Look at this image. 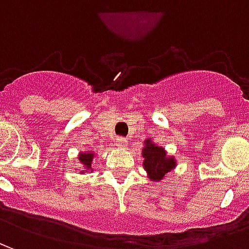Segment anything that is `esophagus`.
Instances as JSON below:
<instances>
[{"label": "esophagus", "instance_id": "34e87169", "mask_svg": "<svg viewBox=\"0 0 249 249\" xmlns=\"http://www.w3.org/2000/svg\"><path fill=\"white\" fill-rule=\"evenodd\" d=\"M114 144L119 146V148H124V146H126V139L125 137H116Z\"/></svg>", "mask_w": 249, "mask_h": 249}]
</instances>
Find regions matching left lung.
<instances>
[{"mask_svg": "<svg viewBox=\"0 0 249 249\" xmlns=\"http://www.w3.org/2000/svg\"><path fill=\"white\" fill-rule=\"evenodd\" d=\"M142 157L145 159L144 168L153 181L161 180L176 165L175 160L172 157L167 156V153L161 146L152 144L149 142V140H146L145 146L142 149Z\"/></svg>", "mask_w": 249, "mask_h": 249, "instance_id": "obj_1", "label": "left lung"}]
</instances>
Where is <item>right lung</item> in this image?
Segmentation results:
<instances>
[{
  "instance_id": "1",
  "label": "right lung",
  "mask_w": 249,
  "mask_h": 249,
  "mask_svg": "<svg viewBox=\"0 0 249 249\" xmlns=\"http://www.w3.org/2000/svg\"><path fill=\"white\" fill-rule=\"evenodd\" d=\"M78 159H80L81 164H84V167L87 168V169H89V168L92 167L93 153H82V155H80Z\"/></svg>"
}]
</instances>
